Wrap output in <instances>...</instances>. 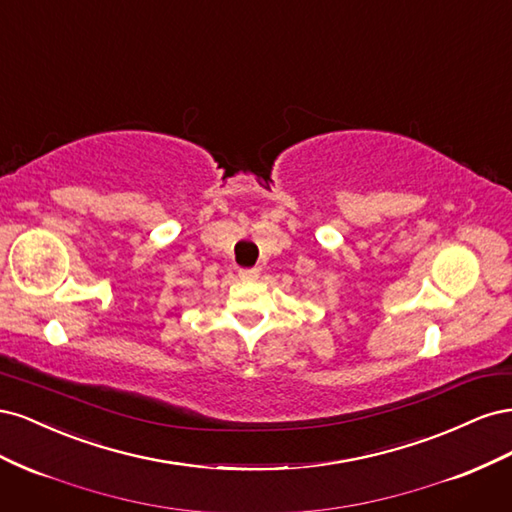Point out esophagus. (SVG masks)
Wrapping results in <instances>:
<instances>
[{
    "instance_id": "1",
    "label": "esophagus",
    "mask_w": 512,
    "mask_h": 512,
    "mask_svg": "<svg viewBox=\"0 0 512 512\" xmlns=\"http://www.w3.org/2000/svg\"><path fill=\"white\" fill-rule=\"evenodd\" d=\"M258 275H260L258 269H241L239 271V280L241 282H256Z\"/></svg>"
}]
</instances>
